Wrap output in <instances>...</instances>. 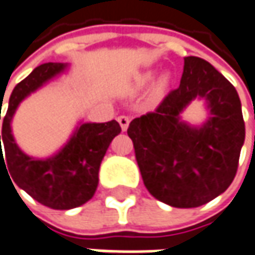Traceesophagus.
Returning <instances> with one entry per match:
<instances>
[{
    "label": "esophagus",
    "mask_w": 255,
    "mask_h": 255,
    "mask_svg": "<svg viewBox=\"0 0 255 255\" xmlns=\"http://www.w3.org/2000/svg\"><path fill=\"white\" fill-rule=\"evenodd\" d=\"M117 121H119V124H120V127L123 131H127L128 126H129V119H128L127 116H120L119 119H117Z\"/></svg>",
    "instance_id": "1"
}]
</instances>
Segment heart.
<instances>
[{"mask_svg":"<svg viewBox=\"0 0 255 255\" xmlns=\"http://www.w3.org/2000/svg\"><path fill=\"white\" fill-rule=\"evenodd\" d=\"M155 77H156V71L155 69H149V71H145V72H142L139 75H136L132 79L131 85H129V92L131 93H139V92L145 91L146 88H149L150 85L153 84L152 92H150L152 99L162 98L164 95V92L167 91V88L170 86L171 77L169 72H163V74H160L156 78V81L153 83Z\"/></svg>","mask_w":255,"mask_h":255,"instance_id":"b5f03b06","label":"heart"}]
</instances>
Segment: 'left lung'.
Instances as JSON below:
<instances>
[{"label": "left lung", "instance_id": "1", "mask_svg": "<svg viewBox=\"0 0 255 255\" xmlns=\"http://www.w3.org/2000/svg\"><path fill=\"white\" fill-rule=\"evenodd\" d=\"M194 100H204L207 119L182 120ZM143 184L174 208H197L228 190L236 176L246 138L242 103L235 86L200 57H184L183 77L156 112L129 123Z\"/></svg>", "mask_w": 255, "mask_h": 255}]
</instances>
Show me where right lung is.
I'll list each match as a JSON object with an SVG mask.
<instances>
[{
  "instance_id": "right-lung-1",
  "label": "right lung",
  "mask_w": 255,
  "mask_h": 255,
  "mask_svg": "<svg viewBox=\"0 0 255 255\" xmlns=\"http://www.w3.org/2000/svg\"><path fill=\"white\" fill-rule=\"evenodd\" d=\"M68 71L67 62H46L19 82L11 93L0 135V143L2 141L5 150L4 160L0 145V166L5 164L20 190L53 209H72L91 200L98 188L100 163L114 136L121 132L116 120L79 121L68 141L50 156H32L19 148L11 126L19 105Z\"/></svg>"
}]
</instances>
